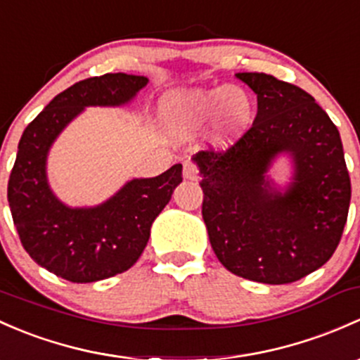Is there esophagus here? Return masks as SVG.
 <instances>
[{
	"label": "esophagus",
	"mask_w": 360,
	"mask_h": 360,
	"mask_svg": "<svg viewBox=\"0 0 360 360\" xmlns=\"http://www.w3.org/2000/svg\"><path fill=\"white\" fill-rule=\"evenodd\" d=\"M183 176L186 179H198V167H196L195 162L186 160L183 165Z\"/></svg>",
	"instance_id": "esophagus-1"
}]
</instances>
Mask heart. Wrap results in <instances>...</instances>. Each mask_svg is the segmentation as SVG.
<instances>
[{"label": "heart", "mask_w": 360, "mask_h": 360, "mask_svg": "<svg viewBox=\"0 0 360 360\" xmlns=\"http://www.w3.org/2000/svg\"><path fill=\"white\" fill-rule=\"evenodd\" d=\"M160 108L169 132L179 139L191 138L214 119V141L219 146L240 138L253 115L250 96L236 86L169 94Z\"/></svg>", "instance_id": "1"}]
</instances>
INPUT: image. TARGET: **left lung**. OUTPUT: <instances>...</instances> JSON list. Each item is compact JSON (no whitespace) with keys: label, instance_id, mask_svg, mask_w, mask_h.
Masks as SVG:
<instances>
[{"label":"left lung","instance_id":"8db88e82","mask_svg":"<svg viewBox=\"0 0 360 360\" xmlns=\"http://www.w3.org/2000/svg\"><path fill=\"white\" fill-rule=\"evenodd\" d=\"M257 94L252 127L226 151L195 155L202 215L219 262L233 274L286 285L319 269L342 240L350 176L342 139L309 93L259 72L236 74ZM281 153L294 158L285 192L265 177Z\"/></svg>","mask_w":360,"mask_h":360}]
</instances>
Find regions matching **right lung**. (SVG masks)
Returning <instances> with one entry per match:
<instances>
[{
	"label": "right lung",
	"instance_id": "obj_1",
	"mask_svg": "<svg viewBox=\"0 0 360 360\" xmlns=\"http://www.w3.org/2000/svg\"><path fill=\"white\" fill-rule=\"evenodd\" d=\"M148 84L143 75L105 74L75 82L25 127L8 181V203L22 247L34 262L72 283H94L127 271L150 228L183 181L176 164L148 179H132L110 200L89 209L60 202L46 179L53 141L86 107H120Z\"/></svg>",
	"mask_w": 360,
	"mask_h": 360
}]
</instances>
